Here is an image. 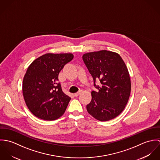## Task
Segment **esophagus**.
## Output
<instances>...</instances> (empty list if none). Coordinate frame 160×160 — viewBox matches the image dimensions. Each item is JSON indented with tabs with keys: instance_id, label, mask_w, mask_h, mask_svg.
<instances>
[{
	"instance_id": "obj_1",
	"label": "esophagus",
	"mask_w": 160,
	"mask_h": 160,
	"mask_svg": "<svg viewBox=\"0 0 160 160\" xmlns=\"http://www.w3.org/2000/svg\"><path fill=\"white\" fill-rule=\"evenodd\" d=\"M81 92H82L79 91L78 92H77V93H75L74 94V97H78V96L79 94H81Z\"/></svg>"
}]
</instances>
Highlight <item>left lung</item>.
<instances>
[{
    "label": "left lung",
    "instance_id": "1",
    "mask_svg": "<svg viewBox=\"0 0 160 160\" xmlns=\"http://www.w3.org/2000/svg\"><path fill=\"white\" fill-rule=\"evenodd\" d=\"M82 59L98 90L92 91L91 102L86 106L88 113L100 121L114 119L124 110L131 90L124 62L118 53L105 50L85 53ZM96 79H99L100 87L95 85Z\"/></svg>",
    "mask_w": 160,
    "mask_h": 160
}]
</instances>
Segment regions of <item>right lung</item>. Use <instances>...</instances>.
I'll use <instances>...</instances> for the list:
<instances>
[{
  "mask_svg": "<svg viewBox=\"0 0 160 160\" xmlns=\"http://www.w3.org/2000/svg\"><path fill=\"white\" fill-rule=\"evenodd\" d=\"M74 57L72 53H46L34 60L23 80V97L29 111L52 121L64 114L71 98L62 91L58 74Z\"/></svg>",
  "mask_w": 160,
  "mask_h": 160,
  "instance_id": "obj_1",
  "label": "right lung"
}]
</instances>
